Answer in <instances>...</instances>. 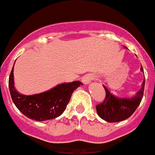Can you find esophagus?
Listing matches in <instances>:
<instances>
[{"mask_svg": "<svg viewBox=\"0 0 155 155\" xmlns=\"http://www.w3.org/2000/svg\"><path fill=\"white\" fill-rule=\"evenodd\" d=\"M95 78H96V77H95L94 74H87V75H85V76L83 77V78H82V82H83L85 85H87V84L90 83L92 81H94Z\"/></svg>", "mask_w": 155, "mask_h": 155, "instance_id": "34e87169", "label": "esophagus"}]
</instances>
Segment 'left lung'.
<instances>
[{"label":"left lung","mask_w":155,"mask_h":155,"mask_svg":"<svg viewBox=\"0 0 155 155\" xmlns=\"http://www.w3.org/2000/svg\"><path fill=\"white\" fill-rule=\"evenodd\" d=\"M141 70L143 69L141 66ZM106 90V97L104 101L96 106L98 116L108 122H117L127 119L139 106L143 97L145 87V80L142 82L141 90L137 92L133 97L120 98L113 95L108 89L104 86Z\"/></svg>","instance_id":"obj_1"}]
</instances>
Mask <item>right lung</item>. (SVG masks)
I'll return each instance as SVG.
<instances>
[{
    "mask_svg": "<svg viewBox=\"0 0 155 155\" xmlns=\"http://www.w3.org/2000/svg\"><path fill=\"white\" fill-rule=\"evenodd\" d=\"M81 85V81H75L60 84L38 94L24 95L19 94L14 87L13 67L8 78L9 91L15 106L27 117L39 122L54 119L62 114L73 92Z\"/></svg>",
    "mask_w": 155,
    "mask_h": 155,
    "instance_id": "right-lung-1",
    "label": "right lung"
}]
</instances>
